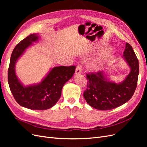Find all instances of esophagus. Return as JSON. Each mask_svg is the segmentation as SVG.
Segmentation results:
<instances>
[{
  "mask_svg": "<svg viewBox=\"0 0 147 147\" xmlns=\"http://www.w3.org/2000/svg\"><path fill=\"white\" fill-rule=\"evenodd\" d=\"M82 67L80 65H77L76 69H75V74H80L82 73Z\"/></svg>",
  "mask_w": 147,
  "mask_h": 147,
  "instance_id": "1",
  "label": "esophagus"
}]
</instances>
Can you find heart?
<instances>
[{
    "mask_svg": "<svg viewBox=\"0 0 147 147\" xmlns=\"http://www.w3.org/2000/svg\"><path fill=\"white\" fill-rule=\"evenodd\" d=\"M102 65V61L100 60H96L90 64V67L93 71H97L100 70Z\"/></svg>",
    "mask_w": 147,
    "mask_h": 147,
    "instance_id": "heart-1",
    "label": "heart"
}]
</instances>
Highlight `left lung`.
<instances>
[{"mask_svg":"<svg viewBox=\"0 0 147 147\" xmlns=\"http://www.w3.org/2000/svg\"><path fill=\"white\" fill-rule=\"evenodd\" d=\"M123 58L130 72L121 83L110 82L104 71L87 74V88L83 96L92 107L109 110L125 104L132 97L137 87L139 73V61L132 47L126 43Z\"/></svg>","mask_w":147,"mask_h":147,"instance_id":"1","label":"left lung"}]
</instances>
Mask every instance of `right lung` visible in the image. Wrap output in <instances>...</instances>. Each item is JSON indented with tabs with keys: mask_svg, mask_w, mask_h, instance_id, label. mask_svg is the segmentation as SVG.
<instances>
[{
	"mask_svg": "<svg viewBox=\"0 0 147 147\" xmlns=\"http://www.w3.org/2000/svg\"><path fill=\"white\" fill-rule=\"evenodd\" d=\"M38 39V34H30L15 47L8 70V82L13 97L21 106L31 110H43L51 108L58 101L64 84L75 73V66L55 67L40 83L24 86L16 76L15 65L26 49Z\"/></svg>",
	"mask_w": 147,
	"mask_h": 147,
	"instance_id": "1",
	"label": "right lung"
}]
</instances>
